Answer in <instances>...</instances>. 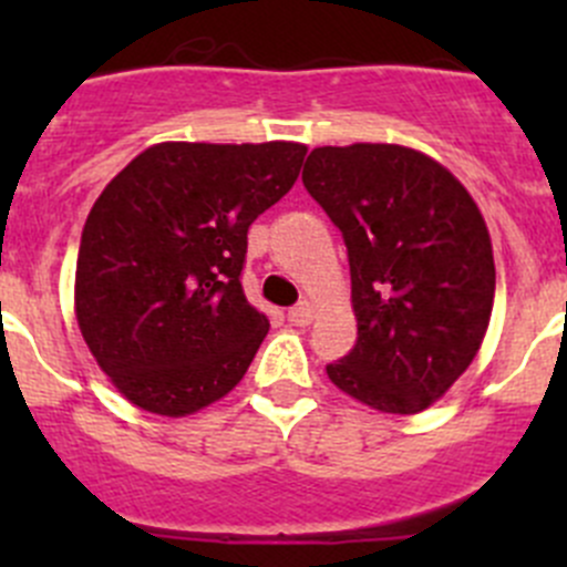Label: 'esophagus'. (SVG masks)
Masks as SVG:
<instances>
[{
  "mask_svg": "<svg viewBox=\"0 0 567 567\" xmlns=\"http://www.w3.org/2000/svg\"><path fill=\"white\" fill-rule=\"evenodd\" d=\"M288 320L293 326H310L316 320V305L312 301H299V305L288 310Z\"/></svg>",
  "mask_w": 567,
  "mask_h": 567,
  "instance_id": "1",
  "label": "esophagus"
}]
</instances>
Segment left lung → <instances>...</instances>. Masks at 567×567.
<instances>
[{"mask_svg": "<svg viewBox=\"0 0 567 567\" xmlns=\"http://www.w3.org/2000/svg\"><path fill=\"white\" fill-rule=\"evenodd\" d=\"M307 192L340 227L357 346L326 375L384 414L431 409L477 357L494 310L488 227L466 186L414 147H316Z\"/></svg>", "mask_w": 567, "mask_h": 567, "instance_id": "1", "label": "left lung"}]
</instances>
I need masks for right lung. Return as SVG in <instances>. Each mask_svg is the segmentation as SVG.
I'll return each mask as SVG.
<instances>
[{
	"label": "right lung",
	"mask_w": 567,
	"mask_h": 567,
	"mask_svg": "<svg viewBox=\"0 0 567 567\" xmlns=\"http://www.w3.org/2000/svg\"><path fill=\"white\" fill-rule=\"evenodd\" d=\"M307 145L158 142L82 230L73 310L114 390L162 416L225 398L268 334L241 290L249 225L293 188Z\"/></svg>",
	"instance_id": "right-lung-1"
}]
</instances>
